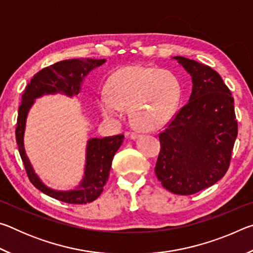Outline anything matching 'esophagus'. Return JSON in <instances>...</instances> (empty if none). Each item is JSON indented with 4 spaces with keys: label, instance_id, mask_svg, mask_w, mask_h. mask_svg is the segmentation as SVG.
<instances>
[{
    "label": "esophagus",
    "instance_id": "34e87169",
    "mask_svg": "<svg viewBox=\"0 0 253 253\" xmlns=\"http://www.w3.org/2000/svg\"><path fill=\"white\" fill-rule=\"evenodd\" d=\"M126 135H127V136H129L130 138L135 139V138H137V137L142 136L143 134H142V132H140V131H129V132H127Z\"/></svg>",
    "mask_w": 253,
    "mask_h": 253
}]
</instances>
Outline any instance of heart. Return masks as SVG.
<instances>
[{
	"label": "heart",
	"mask_w": 253,
	"mask_h": 253,
	"mask_svg": "<svg viewBox=\"0 0 253 253\" xmlns=\"http://www.w3.org/2000/svg\"><path fill=\"white\" fill-rule=\"evenodd\" d=\"M182 87L173 71L156 67L130 66L110 77L108 93L98 97V106L106 118L121 116L129 107L136 126L155 129L169 123L179 105Z\"/></svg>",
	"instance_id": "1"
}]
</instances>
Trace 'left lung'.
<instances>
[{
  "label": "left lung",
  "instance_id": "1",
  "mask_svg": "<svg viewBox=\"0 0 253 253\" xmlns=\"http://www.w3.org/2000/svg\"><path fill=\"white\" fill-rule=\"evenodd\" d=\"M192 77L187 104L160 134L155 173L166 190L191 195L212 186L229 169L238 135L234 100L211 67L173 57Z\"/></svg>",
  "mask_w": 253,
  "mask_h": 253
}]
</instances>
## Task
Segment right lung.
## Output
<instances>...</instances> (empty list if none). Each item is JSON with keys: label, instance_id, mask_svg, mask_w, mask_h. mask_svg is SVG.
Listing matches in <instances>:
<instances>
[{"label": "right lung", "instance_id": "right-lung-1", "mask_svg": "<svg viewBox=\"0 0 253 253\" xmlns=\"http://www.w3.org/2000/svg\"><path fill=\"white\" fill-rule=\"evenodd\" d=\"M106 59H70L46 67L33 76L21 99L15 136L29 179L38 190L61 202L85 204L95 201L101 194L109 176L111 162L123 144L124 135L88 139L85 146L84 177L79 185L70 191L53 190L46 186L38 176L25 153L24 130L29 110L36 102L37 98L44 95L62 93L70 98L77 96L81 90V84L84 77L95 68L104 65Z\"/></svg>", "mask_w": 253, "mask_h": 253}]
</instances>
